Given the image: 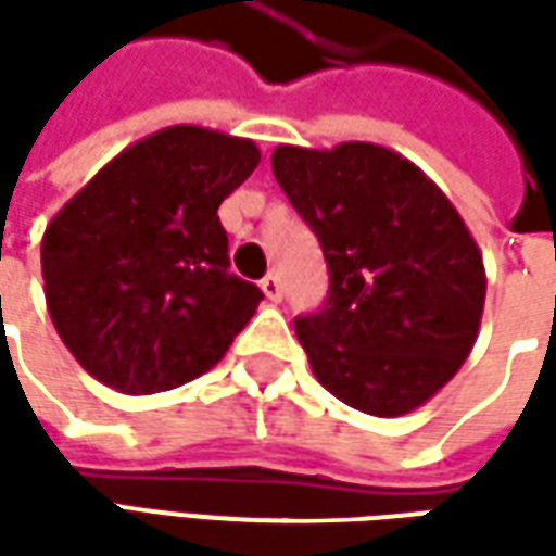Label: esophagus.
I'll list each match as a JSON object with an SVG mask.
<instances>
[{"instance_id":"34e87169","label":"esophagus","mask_w":556,"mask_h":556,"mask_svg":"<svg viewBox=\"0 0 556 556\" xmlns=\"http://www.w3.org/2000/svg\"><path fill=\"white\" fill-rule=\"evenodd\" d=\"M260 288L266 293L271 303H281V296H285V288H281V278L275 275V271H268L266 278L260 281Z\"/></svg>"}]
</instances>
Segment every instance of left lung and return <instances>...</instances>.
Wrapping results in <instances>:
<instances>
[{
    "mask_svg": "<svg viewBox=\"0 0 556 556\" xmlns=\"http://www.w3.org/2000/svg\"><path fill=\"white\" fill-rule=\"evenodd\" d=\"M271 173L331 275L325 309L296 318L312 374L365 415L420 408L480 333L485 266L470 228L415 163L371 141L278 144Z\"/></svg>",
    "mask_w": 556,
    "mask_h": 556,
    "instance_id": "left-lung-1",
    "label": "left lung"
}]
</instances>
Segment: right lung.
<instances>
[{"instance_id": "right-lung-1", "label": "right lung", "mask_w": 556, "mask_h": 556, "mask_svg": "<svg viewBox=\"0 0 556 556\" xmlns=\"http://www.w3.org/2000/svg\"><path fill=\"white\" fill-rule=\"evenodd\" d=\"M256 163L250 139L166 126L104 163L46 225L54 331L104 387H182L253 318L263 290L228 271L219 203Z\"/></svg>"}]
</instances>
